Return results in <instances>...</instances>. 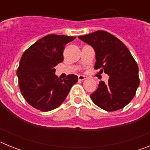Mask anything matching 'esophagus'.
I'll list each match as a JSON object with an SVG mask.
<instances>
[{
    "mask_svg": "<svg viewBox=\"0 0 150 150\" xmlns=\"http://www.w3.org/2000/svg\"><path fill=\"white\" fill-rule=\"evenodd\" d=\"M78 78H79V80H80V81H83V80L86 79L87 77L86 76H83V75H79Z\"/></svg>",
    "mask_w": 150,
    "mask_h": 150,
    "instance_id": "34e87169",
    "label": "esophagus"
}]
</instances>
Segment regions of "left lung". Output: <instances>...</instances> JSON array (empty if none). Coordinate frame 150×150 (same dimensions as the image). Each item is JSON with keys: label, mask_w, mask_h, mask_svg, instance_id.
<instances>
[{"label": "left lung", "mask_w": 150, "mask_h": 150, "mask_svg": "<svg viewBox=\"0 0 150 150\" xmlns=\"http://www.w3.org/2000/svg\"><path fill=\"white\" fill-rule=\"evenodd\" d=\"M79 39L94 49L95 69L110 76L108 83L99 82L98 87L90 95L98 107L106 111L122 109L133 99L140 84L138 66L126 46L115 36L98 30Z\"/></svg>", "instance_id": "1"}]
</instances>
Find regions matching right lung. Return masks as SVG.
<instances>
[{"instance_id":"1","label":"right lung","mask_w":150,"mask_h":150,"mask_svg":"<svg viewBox=\"0 0 150 150\" xmlns=\"http://www.w3.org/2000/svg\"><path fill=\"white\" fill-rule=\"evenodd\" d=\"M67 35L49 34L29 47L22 55L17 70L18 86L26 101L43 112L54 110L65 100L78 76H55V67L63 62V50L75 39Z\"/></svg>"}]
</instances>
